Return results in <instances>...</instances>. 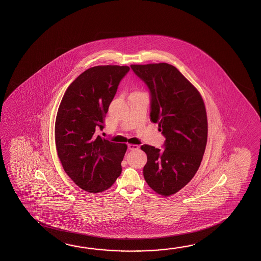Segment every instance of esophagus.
I'll return each mask as SVG.
<instances>
[{"label":"esophagus","mask_w":261,"mask_h":261,"mask_svg":"<svg viewBox=\"0 0 261 261\" xmlns=\"http://www.w3.org/2000/svg\"><path fill=\"white\" fill-rule=\"evenodd\" d=\"M139 148V145L137 144H128V150H137Z\"/></svg>","instance_id":"34e87169"}]
</instances>
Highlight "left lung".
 <instances>
[{"mask_svg":"<svg viewBox=\"0 0 261 261\" xmlns=\"http://www.w3.org/2000/svg\"><path fill=\"white\" fill-rule=\"evenodd\" d=\"M148 87L151 121L165 136V149L144 144L147 155L144 177L158 194L171 196L194 177L205 151L208 123L199 90L168 63L132 64Z\"/></svg>","mask_w":261,"mask_h":261,"instance_id":"1","label":"left lung"}]
</instances>
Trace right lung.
<instances>
[{"label":"right lung","instance_id":"1","mask_svg":"<svg viewBox=\"0 0 261 261\" xmlns=\"http://www.w3.org/2000/svg\"><path fill=\"white\" fill-rule=\"evenodd\" d=\"M128 66L100 65L82 72L62 97L55 123L58 156L80 189L99 193L120 175L127 144L113 143L95 132L103 128L106 113Z\"/></svg>","mask_w":261,"mask_h":261}]
</instances>
